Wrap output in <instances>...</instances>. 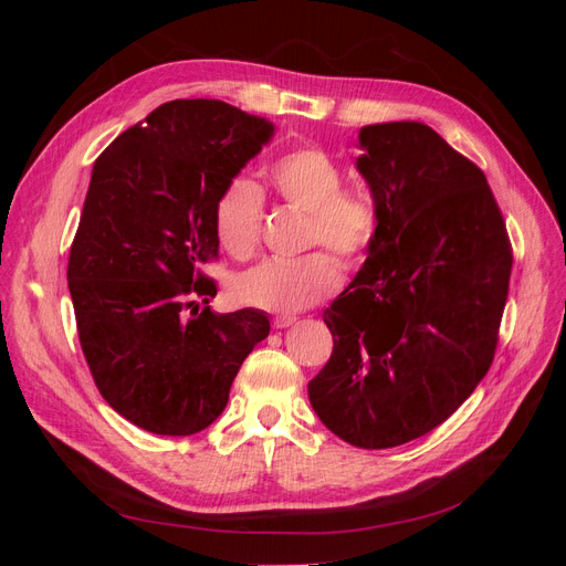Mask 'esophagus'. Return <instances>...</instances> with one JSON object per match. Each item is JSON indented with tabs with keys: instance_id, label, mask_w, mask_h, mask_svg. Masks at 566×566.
<instances>
[{
	"instance_id": "34e87169",
	"label": "esophagus",
	"mask_w": 566,
	"mask_h": 566,
	"mask_svg": "<svg viewBox=\"0 0 566 566\" xmlns=\"http://www.w3.org/2000/svg\"><path fill=\"white\" fill-rule=\"evenodd\" d=\"M295 321H297L295 316H276V318H273V328H276V331L290 328V325H293Z\"/></svg>"
}]
</instances>
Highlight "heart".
<instances>
[{"label":"heart","mask_w":566,"mask_h":566,"mask_svg":"<svg viewBox=\"0 0 566 566\" xmlns=\"http://www.w3.org/2000/svg\"><path fill=\"white\" fill-rule=\"evenodd\" d=\"M269 181L281 202L310 214V245L323 243L347 264L361 262L380 227L378 205L364 186H342L345 172L316 146L285 153L269 167ZM264 198L250 179H233L214 208V231L221 248L248 260L260 248ZM342 283V269L328 252L300 260H271L245 271L233 283V297L252 310L295 314L328 295Z\"/></svg>","instance_id":"b5f03b06"}]
</instances>
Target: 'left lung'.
Instances as JSON below:
<instances>
[{"label": "left lung", "instance_id": "left-lung-1", "mask_svg": "<svg viewBox=\"0 0 566 566\" xmlns=\"http://www.w3.org/2000/svg\"><path fill=\"white\" fill-rule=\"evenodd\" d=\"M380 227L325 310L328 364L310 401L333 434L391 449L451 418L491 368L512 248L486 177L422 123L358 132Z\"/></svg>", "mask_w": 566, "mask_h": 566}]
</instances>
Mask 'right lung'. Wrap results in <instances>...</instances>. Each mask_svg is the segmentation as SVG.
Instances as JSON below:
<instances>
[{"label":"right lung","mask_w":566,"mask_h":566,"mask_svg":"<svg viewBox=\"0 0 566 566\" xmlns=\"http://www.w3.org/2000/svg\"><path fill=\"white\" fill-rule=\"evenodd\" d=\"M271 136L269 119L224 101L179 98L94 163L67 287L101 397L146 432L210 427L269 335L264 312L214 314L196 300L217 295L202 273L219 250L217 200Z\"/></svg>","instance_id":"right-lung-1"}]
</instances>
